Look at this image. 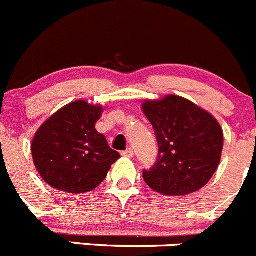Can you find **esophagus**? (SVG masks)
Segmentation results:
<instances>
[{"mask_svg": "<svg viewBox=\"0 0 256 256\" xmlns=\"http://www.w3.org/2000/svg\"><path fill=\"white\" fill-rule=\"evenodd\" d=\"M122 156H128V158H133V156H134V150L132 148H128L127 150L122 152Z\"/></svg>", "mask_w": 256, "mask_h": 256, "instance_id": "1", "label": "esophagus"}]
</instances>
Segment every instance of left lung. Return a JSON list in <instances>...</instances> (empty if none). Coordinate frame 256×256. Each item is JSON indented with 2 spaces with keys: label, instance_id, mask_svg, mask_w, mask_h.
Instances as JSON below:
<instances>
[{
  "label": "left lung",
  "instance_id": "obj_1",
  "mask_svg": "<svg viewBox=\"0 0 256 256\" xmlns=\"http://www.w3.org/2000/svg\"><path fill=\"white\" fill-rule=\"evenodd\" d=\"M153 126L159 152L143 170L144 182L164 196H180L203 188L220 163L222 130L210 113L179 96L146 100L142 106Z\"/></svg>",
  "mask_w": 256,
  "mask_h": 256
}]
</instances>
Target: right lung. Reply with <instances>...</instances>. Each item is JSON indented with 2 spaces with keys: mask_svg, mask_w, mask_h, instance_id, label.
Segmentation results:
<instances>
[{
  "mask_svg": "<svg viewBox=\"0 0 256 256\" xmlns=\"http://www.w3.org/2000/svg\"><path fill=\"white\" fill-rule=\"evenodd\" d=\"M103 108L76 100L60 108L37 130L31 150L34 166L52 188L80 194L97 188L120 158L96 123Z\"/></svg>",
  "mask_w": 256,
  "mask_h": 256,
  "instance_id": "right-lung-1",
  "label": "right lung"
}]
</instances>
